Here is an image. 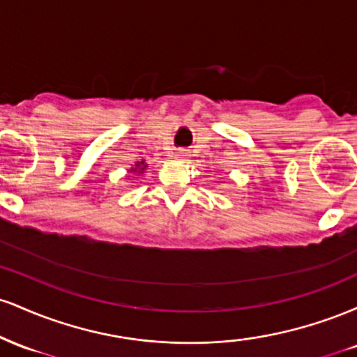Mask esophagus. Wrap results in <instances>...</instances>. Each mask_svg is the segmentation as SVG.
Returning a JSON list of instances; mask_svg holds the SVG:
<instances>
[{
    "label": "esophagus",
    "instance_id": "1",
    "mask_svg": "<svg viewBox=\"0 0 357 357\" xmlns=\"http://www.w3.org/2000/svg\"><path fill=\"white\" fill-rule=\"evenodd\" d=\"M176 158H179V159H186L188 158V151H178V153H176Z\"/></svg>",
    "mask_w": 357,
    "mask_h": 357
}]
</instances>
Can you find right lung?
Masks as SVG:
<instances>
[{"label":"right lung","instance_id":"right-lung-1","mask_svg":"<svg viewBox=\"0 0 357 357\" xmlns=\"http://www.w3.org/2000/svg\"><path fill=\"white\" fill-rule=\"evenodd\" d=\"M146 167H147L146 161H144V159H142V161H137V162H136V167H130L129 173H134V174H142V173H144V171H146Z\"/></svg>","mask_w":357,"mask_h":357}]
</instances>
